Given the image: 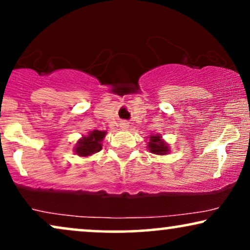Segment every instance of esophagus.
Returning <instances> with one entry per match:
<instances>
[{
  "label": "esophagus",
  "mask_w": 250,
  "mask_h": 250,
  "mask_svg": "<svg viewBox=\"0 0 250 250\" xmlns=\"http://www.w3.org/2000/svg\"><path fill=\"white\" fill-rule=\"evenodd\" d=\"M120 128H121L122 130H127V129L129 128V123L127 121H122L121 123H120Z\"/></svg>",
  "instance_id": "obj_1"
}]
</instances>
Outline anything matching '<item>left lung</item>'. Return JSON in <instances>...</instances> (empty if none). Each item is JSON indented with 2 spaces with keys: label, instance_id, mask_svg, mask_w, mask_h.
<instances>
[{
  "label": "left lung",
  "instance_id": "1",
  "mask_svg": "<svg viewBox=\"0 0 250 250\" xmlns=\"http://www.w3.org/2000/svg\"><path fill=\"white\" fill-rule=\"evenodd\" d=\"M147 148L154 154L164 156L169 152L168 144H166L165 141L162 140V136L152 135L150 136V141L147 142Z\"/></svg>",
  "mask_w": 250,
  "mask_h": 250
}]
</instances>
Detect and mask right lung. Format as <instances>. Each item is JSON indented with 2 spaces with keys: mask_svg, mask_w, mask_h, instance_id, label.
I'll return each instance as SVG.
<instances>
[{
  "mask_svg": "<svg viewBox=\"0 0 250 250\" xmlns=\"http://www.w3.org/2000/svg\"><path fill=\"white\" fill-rule=\"evenodd\" d=\"M106 131L93 130L87 136H83L80 141L76 143L75 152L81 157H88L91 154L99 152L102 150V142L105 138Z\"/></svg>",
  "mask_w": 250,
  "mask_h": 250,
  "instance_id": "obj_1",
  "label": "right lung"
}]
</instances>
